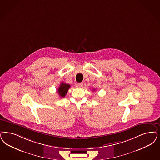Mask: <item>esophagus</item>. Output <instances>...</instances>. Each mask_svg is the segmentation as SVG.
I'll use <instances>...</instances> for the list:
<instances>
[{
	"label": "esophagus",
	"mask_w": 160,
	"mask_h": 160,
	"mask_svg": "<svg viewBox=\"0 0 160 160\" xmlns=\"http://www.w3.org/2000/svg\"><path fill=\"white\" fill-rule=\"evenodd\" d=\"M77 86H78V88H83V83H78V84H77Z\"/></svg>",
	"instance_id": "esophagus-1"
}]
</instances>
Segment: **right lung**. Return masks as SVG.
I'll list each match as a JSON object with an SVG mask.
<instances>
[{
    "mask_svg": "<svg viewBox=\"0 0 160 160\" xmlns=\"http://www.w3.org/2000/svg\"><path fill=\"white\" fill-rule=\"evenodd\" d=\"M70 88V85L68 84L62 83V82L61 83L59 88H58V90H57V92L59 94V96L61 98L65 97V96Z\"/></svg>",
    "mask_w": 160,
    "mask_h": 160,
    "instance_id": "add662e5",
    "label": "right lung"
}]
</instances>
